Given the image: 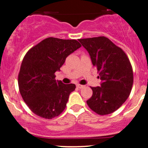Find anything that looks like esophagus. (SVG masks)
Wrapping results in <instances>:
<instances>
[{
    "label": "esophagus",
    "mask_w": 148,
    "mask_h": 148,
    "mask_svg": "<svg viewBox=\"0 0 148 148\" xmlns=\"http://www.w3.org/2000/svg\"><path fill=\"white\" fill-rule=\"evenodd\" d=\"M76 87H77L78 88H79V89H81V88H84V86H83V85L77 84V85H76Z\"/></svg>",
    "instance_id": "obj_1"
}]
</instances>
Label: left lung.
<instances>
[{
	"label": "left lung",
	"instance_id": "left-lung-1",
	"mask_svg": "<svg viewBox=\"0 0 148 148\" xmlns=\"http://www.w3.org/2000/svg\"><path fill=\"white\" fill-rule=\"evenodd\" d=\"M101 79V86L91 87L92 95L86 102L97 114H110L125 103L133 86V69L123 50L106 37L80 39Z\"/></svg>",
	"mask_w": 148,
	"mask_h": 148
}]
</instances>
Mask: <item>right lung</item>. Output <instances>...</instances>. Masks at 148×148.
<instances>
[{"label":"right lung","mask_w":148,"mask_h":148,"mask_svg":"<svg viewBox=\"0 0 148 148\" xmlns=\"http://www.w3.org/2000/svg\"><path fill=\"white\" fill-rule=\"evenodd\" d=\"M81 47L76 40L48 37L26 53L18 76L19 92L27 106L38 116L51 119L64 111L74 84L55 79L66 58Z\"/></svg>","instance_id":"add662e5"}]
</instances>
